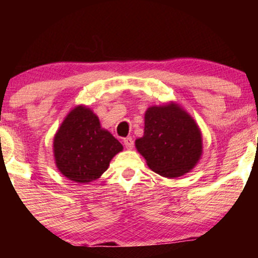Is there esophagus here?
<instances>
[{"instance_id": "esophagus-1", "label": "esophagus", "mask_w": 258, "mask_h": 258, "mask_svg": "<svg viewBox=\"0 0 258 258\" xmlns=\"http://www.w3.org/2000/svg\"><path fill=\"white\" fill-rule=\"evenodd\" d=\"M123 143H124V146L128 148V149H133L134 148V141L132 137H126V139L123 140Z\"/></svg>"}]
</instances>
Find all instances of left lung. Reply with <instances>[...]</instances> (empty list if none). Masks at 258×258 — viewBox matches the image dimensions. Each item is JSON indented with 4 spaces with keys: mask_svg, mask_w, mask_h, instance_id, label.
I'll use <instances>...</instances> for the list:
<instances>
[{
    "mask_svg": "<svg viewBox=\"0 0 258 258\" xmlns=\"http://www.w3.org/2000/svg\"><path fill=\"white\" fill-rule=\"evenodd\" d=\"M135 147L151 170L175 178L199 163L203 154L202 133L176 102L151 105L144 114V134L135 141Z\"/></svg>",
    "mask_w": 258,
    "mask_h": 258,
    "instance_id": "1",
    "label": "left lung"
}]
</instances>
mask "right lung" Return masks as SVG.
Here are the masks:
<instances>
[{
	"instance_id": "right-lung-1",
	"label": "right lung",
	"mask_w": 258,
	"mask_h": 258,
	"mask_svg": "<svg viewBox=\"0 0 258 258\" xmlns=\"http://www.w3.org/2000/svg\"><path fill=\"white\" fill-rule=\"evenodd\" d=\"M123 146L102 128L97 115L80 104L68 112L54 136L56 168L70 181L88 183L100 178Z\"/></svg>"
}]
</instances>
